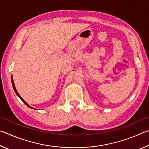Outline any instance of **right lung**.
Masks as SVG:
<instances>
[{
    "instance_id": "right-lung-1",
    "label": "right lung",
    "mask_w": 149,
    "mask_h": 149,
    "mask_svg": "<svg viewBox=\"0 0 149 149\" xmlns=\"http://www.w3.org/2000/svg\"><path fill=\"white\" fill-rule=\"evenodd\" d=\"M12 86H13V88H14V91H15V93H16V95H17V97H19V99H21V100H22V101H23V102L25 103V104H26L27 106V107H29V108H33V109H34L33 108H32L31 107H30V106H29L28 104H27V103L26 101H25V100H24L23 99H22V98L21 97V96H20V95H19V93H17V90H16V87H15V85H14V81H13V79H12Z\"/></svg>"
}]
</instances>
